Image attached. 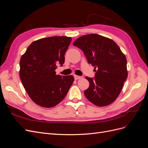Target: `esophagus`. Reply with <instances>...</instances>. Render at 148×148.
Returning a JSON list of instances; mask_svg holds the SVG:
<instances>
[{
    "label": "esophagus",
    "mask_w": 148,
    "mask_h": 148,
    "mask_svg": "<svg viewBox=\"0 0 148 148\" xmlns=\"http://www.w3.org/2000/svg\"><path fill=\"white\" fill-rule=\"evenodd\" d=\"M74 78L75 80H77V79L82 78V77H80V76H77V75H74Z\"/></svg>",
    "instance_id": "1"
}]
</instances>
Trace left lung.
I'll return each instance as SVG.
<instances>
[{"instance_id": "8db88e82", "label": "left lung", "mask_w": 148, "mask_h": 148, "mask_svg": "<svg viewBox=\"0 0 148 148\" xmlns=\"http://www.w3.org/2000/svg\"><path fill=\"white\" fill-rule=\"evenodd\" d=\"M73 46L82 49L96 71L95 79L85 78L89 82L85 96L96 106L110 105L119 96L127 78L126 57L113 40L97 34L82 36Z\"/></svg>"}]
</instances>
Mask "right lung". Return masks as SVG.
Returning <instances> with one entry per match:
<instances>
[{
    "mask_svg": "<svg viewBox=\"0 0 148 148\" xmlns=\"http://www.w3.org/2000/svg\"><path fill=\"white\" fill-rule=\"evenodd\" d=\"M71 37L53 36L34 41L22 55L20 77L28 96L37 105L51 108L66 96L73 83L72 75H56L57 65H63Z\"/></svg>",
    "mask_w": 148,
    "mask_h": 148,
    "instance_id": "add662e5",
    "label": "right lung"
}]
</instances>
